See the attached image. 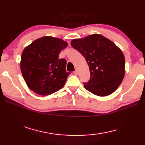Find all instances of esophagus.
<instances>
[{
	"mask_svg": "<svg viewBox=\"0 0 145 145\" xmlns=\"http://www.w3.org/2000/svg\"><path fill=\"white\" fill-rule=\"evenodd\" d=\"M74 73H75V75H78V70H75V72H74Z\"/></svg>",
	"mask_w": 145,
	"mask_h": 145,
	"instance_id": "obj_1",
	"label": "esophagus"
}]
</instances>
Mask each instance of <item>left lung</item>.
Masks as SVG:
<instances>
[{"label": "left lung", "mask_w": 145, "mask_h": 145, "mask_svg": "<svg viewBox=\"0 0 145 145\" xmlns=\"http://www.w3.org/2000/svg\"><path fill=\"white\" fill-rule=\"evenodd\" d=\"M71 45L82 54L89 66L91 76L84 83L86 89L100 97L117 89L123 79L125 61L121 50L112 41L94 34L74 39Z\"/></svg>", "instance_id": "1"}]
</instances>
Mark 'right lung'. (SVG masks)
<instances>
[{"label":"right lung","mask_w":145,"mask_h":145,"mask_svg":"<svg viewBox=\"0 0 145 145\" xmlns=\"http://www.w3.org/2000/svg\"><path fill=\"white\" fill-rule=\"evenodd\" d=\"M68 43L61 39L45 36L24 49L20 69L29 89L40 95H49L61 89L70 72L66 70L67 61L59 59Z\"/></svg>","instance_id":"obj_1"}]
</instances>
